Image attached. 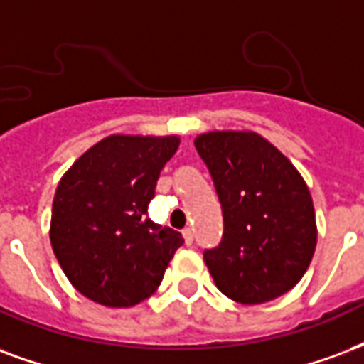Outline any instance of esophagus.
Segmentation results:
<instances>
[{
	"label": "esophagus",
	"instance_id": "esophagus-1",
	"mask_svg": "<svg viewBox=\"0 0 364 364\" xmlns=\"http://www.w3.org/2000/svg\"><path fill=\"white\" fill-rule=\"evenodd\" d=\"M183 239H185V245H193V230L191 228L183 230Z\"/></svg>",
	"mask_w": 364,
	"mask_h": 364
}]
</instances>
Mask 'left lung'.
I'll use <instances>...</instances> for the list:
<instances>
[{"label":"left lung","instance_id":"left-lung-1","mask_svg":"<svg viewBox=\"0 0 364 364\" xmlns=\"http://www.w3.org/2000/svg\"><path fill=\"white\" fill-rule=\"evenodd\" d=\"M223 212V237L204 250L225 297L260 305L299 284L316 249L312 196L297 168L252 131H212L195 139Z\"/></svg>","mask_w":364,"mask_h":364}]
</instances>
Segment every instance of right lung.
Here are the masks:
<instances>
[{
	"label": "right lung",
	"instance_id": "1",
	"mask_svg": "<svg viewBox=\"0 0 364 364\" xmlns=\"http://www.w3.org/2000/svg\"><path fill=\"white\" fill-rule=\"evenodd\" d=\"M179 136L109 134L61 177L50 241L73 287L100 305L123 309L158 289L179 231L148 218L161 168Z\"/></svg>",
	"mask_w": 364,
	"mask_h": 364
}]
</instances>
